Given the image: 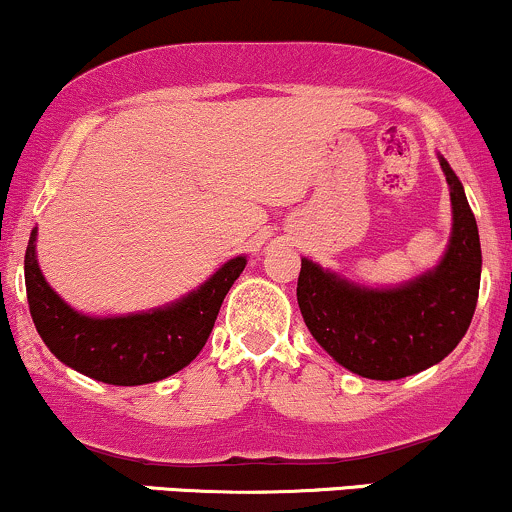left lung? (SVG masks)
<instances>
[{
  "mask_svg": "<svg viewBox=\"0 0 512 512\" xmlns=\"http://www.w3.org/2000/svg\"><path fill=\"white\" fill-rule=\"evenodd\" d=\"M450 186L453 232L436 268L398 287L357 285L302 258L297 302L306 328L335 362L374 381H398L446 359L470 328L482 246L460 179L438 155Z\"/></svg>",
  "mask_w": 512,
  "mask_h": 512,
  "instance_id": "obj_1",
  "label": "left lung"
}]
</instances>
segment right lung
Masks as SVG:
<instances>
[{"label": "right lung", "mask_w": 512, "mask_h": 512, "mask_svg": "<svg viewBox=\"0 0 512 512\" xmlns=\"http://www.w3.org/2000/svg\"><path fill=\"white\" fill-rule=\"evenodd\" d=\"M38 227L30 232L26 292L42 342L59 362L110 386H143L177 374L196 359L246 256L230 258L194 292L153 311L126 316H86L47 285L35 258Z\"/></svg>", "instance_id": "1"}]
</instances>
